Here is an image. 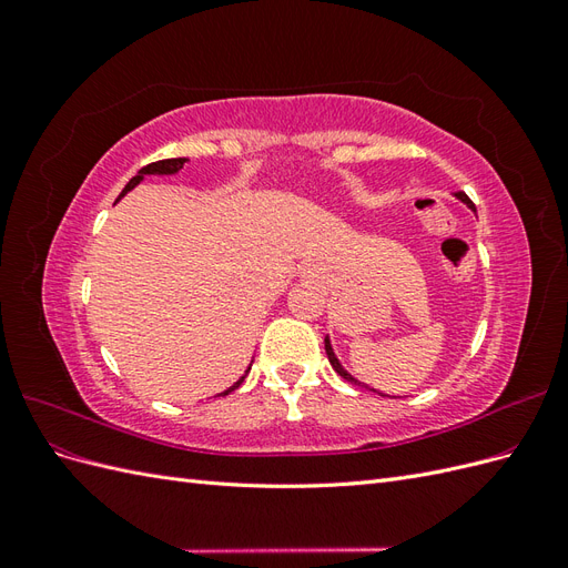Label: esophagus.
Wrapping results in <instances>:
<instances>
[{"instance_id":"obj_1","label":"esophagus","mask_w":568,"mask_h":568,"mask_svg":"<svg viewBox=\"0 0 568 568\" xmlns=\"http://www.w3.org/2000/svg\"><path fill=\"white\" fill-rule=\"evenodd\" d=\"M298 274H301V277H305V280H311V277H313V280H317V277H320L317 267H313V265H303Z\"/></svg>"}]
</instances>
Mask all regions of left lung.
<instances>
[{"label":"left lung","mask_w":568,"mask_h":568,"mask_svg":"<svg viewBox=\"0 0 568 568\" xmlns=\"http://www.w3.org/2000/svg\"><path fill=\"white\" fill-rule=\"evenodd\" d=\"M464 205H467V209H471L474 213H476V209H474V203L469 201V196L467 194H464V192H459V194H455ZM324 351H326V357H329V363H332V367L343 376V379H346V382H351V384H355V386H365V388H369V390H374V393H379V395H386V393H382V390H376V388H372V386H367V384H363V382H359V379H355V376L346 369V367H343L341 365V359L336 357V353H334V348H332V341H329V334H326L324 336ZM386 398H395V395H386Z\"/></svg>","instance_id":"left-lung-1"}]
</instances>
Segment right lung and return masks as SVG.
Wrapping results in <instances>:
<instances>
[{
    "mask_svg": "<svg viewBox=\"0 0 568 568\" xmlns=\"http://www.w3.org/2000/svg\"><path fill=\"white\" fill-rule=\"evenodd\" d=\"M184 163H189L186 159H165V161H159V163H151V165H146V168H142L140 170V173H136L128 184H125V189H123V192H120V196H118V201L120 199H123L128 192H132V189L136 186V184H140L146 175H178L180 173V170L184 168ZM251 365H253V359H251ZM251 365L246 367V372L242 374V376H239V379L230 386V388H225V390H222V393H217V395H230L232 390H236L239 386H242V382L246 379V376H248V372H251Z\"/></svg>",
    "mask_w": 568,
    "mask_h": 568,
    "instance_id": "obj_1",
    "label": "right lung"
}]
</instances>
